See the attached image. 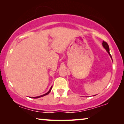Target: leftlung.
<instances>
[{"instance_id": "left-lung-1", "label": "left lung", "mask_w": 124, "mask_h": 124, "mask_svg": "<svg viewBox=\"0 0 124 124\" xmlns=\"http://www.w3.org/2000/svg\"><path fill=\"white\" fill-rule=\"evenodd\" d=\"M102 45H103V47H104V48L105 49H106V51H107V52H108V54H109V56H110V57H111V59H112V56H111V54H110V53H109V46H108V45L107 44V42H104V41H103Z\"/></svg>"}]
</instances>
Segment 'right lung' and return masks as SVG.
Returning <instances> with one entry per match:
<instances>
[{
	"mask_svg": "<svg viewBox=\"0 0 124 124\" xmlns=\"http://www.w3.org/2000/svg\"><path fill=\"white\" fill-rule=\"evenodd\" d=\"M52 86H51V88H50V90H49L48 92H47V93H46V94H43V95H40V96H36V97H33V98H34V99H36V98H40V97H42V96H45V95H48L49 93H50V91H51V89H52Z\"/></svg>",
	"mask_w": 124,
	"mask_h": 124,
	"instance_id": "1",
	"label": "right lung"
}]
</instances>
